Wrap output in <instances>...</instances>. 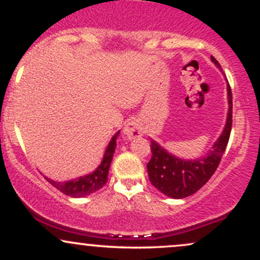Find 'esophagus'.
Instances as JSON below:
<instances>
[{
    "label": "esophagus",
    "mask_w": 260,
    "mask_h": 260,
    "mask_svg": "<svg viewBox=\"0 0 260 260\" xmlns=\"http://www.w3.org/2000/svg\"><path fill=\"white\" fill-rule=\"evenodd\" d=\"M123 134L128 139H136L140 138L143 136V128L140 126L138 121L132 120L129 121L123 128Z\"/></svg>",
    "instance_id": "obj_1"
}]
</instances>
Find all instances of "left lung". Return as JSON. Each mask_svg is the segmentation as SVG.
I'll return each instance as SVG.
<instances>
[{"mask_svg":"<svg viewBox=\"0 0 260 260\" xmlns=\"http://www.w3.org/2000/svg\"><path fill=\"white\" fill-rule=\"evenodd\" d=\"M210 58L217 68H221L213 56ZM228 99L229 112L225 128L205 156L194 160L180 159L151 139V159L147 165L149 180L166 197L182 199L194 194L216 171L228 147L232 127V92L229 84Z\"/></svg>","mask_w":260,"mask_h":260,"instance_id":"left-lung-1","label":"left lung"}]
</instances>
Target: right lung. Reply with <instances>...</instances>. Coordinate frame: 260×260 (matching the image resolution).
Here are the masks:
<instances>
[{"instance_id": "right-lung-1", "label": "right lung", "mask_w": 260, "mask_h": 260, "mask_svg": "<svg viewBox=\"0 0 260 260\" xmlns=\"http://www.w3.org/2000/svg\"><path fill=\"white\" fill-rule=\"evenodd\" d=\"M120 131L112 137L110 140L109 145H107L105 154H104L103 160H101L100 165L98 166V169L95 170L91 174L80 176L78 178H74V180L66 181V182H57L50 180V178L45 177L53 187L57 188L58 190H61L62 193L66 196L73 197V198H82V197L92 194L96 190H99L100 188L105 186L107 182V176H109V169L111 165L113 153H115L116 149V139H117Z\"/></svg>"}]
</instances>
